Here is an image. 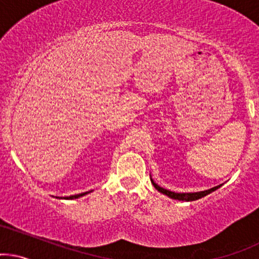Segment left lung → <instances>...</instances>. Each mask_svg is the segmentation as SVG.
<instances>
[{
	"label": "left lung",
	"instance_id": "8db88e82",
	"mask_svg": "<svg viewBox=\"0 0 259 259\" xmlns=\"http://www.w3.org/2000/svg\"><path fill=\"white\" fill-rule=\"evenodd\" d=\"M151 183L153 184V187H155V188L158 190V192L162 193V194L167 195V197H169L172 199H177V200H183V201L197 200V199L205 197V195L210 194V193L214 192V190H217L218 188H220V187H221V184H220V186L214 187V188H210L208 190H203V192H197V193H175V192H171V190H167V189L162 188V187L158 186V184H156L152 180H151Z\"/></svg>",
	"mask_w": 259,
	"mask_h": 259
}]
</instances>
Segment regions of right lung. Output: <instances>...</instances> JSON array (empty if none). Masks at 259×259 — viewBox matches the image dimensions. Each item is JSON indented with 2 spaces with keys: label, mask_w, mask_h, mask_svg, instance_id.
Wrapping results in <instances>:
<instances>
[{
  "label": "right lung",
  "mask_w": 259,
  "mask_h": 259,
  "mask_svg": "<svg viewBox=\"0 0 259 259\" xmlns=\"http://www.w3.org/2000/svg\"><path fill=\"white\" fill-rule=\"evenodd\" d=\"M92 190H90V192H84V193H81V194H75V195H70V197H66L65 199H76V198H79V197H83V195L88 194V193H91Z\"/></svg>",
  "instance_id": "add662e5"
}]
</instances>
